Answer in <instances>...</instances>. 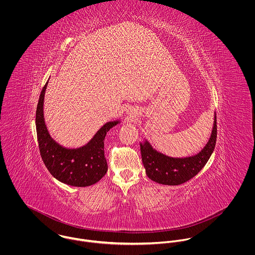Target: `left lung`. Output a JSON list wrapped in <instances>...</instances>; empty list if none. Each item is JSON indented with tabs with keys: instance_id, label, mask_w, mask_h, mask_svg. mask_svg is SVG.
<instances>
[{
	"instance_id": "1",
	"label": "left lung",
	"mask_w": 255,
	"mask_h": 255,
	"mask_svg": "<svg viewBox=\"0 0 255 255\" xmlns=\"http://www.w3.org/2000/svg\"><path fill=\"white\" fill-rule=\"evenodd\" d=\"M216 119V117H215ZM217 140V123L208 143L197 155L187 158H172L155 151L145 142L140 144L142 163L146 175L154 182L168 185H178L196 176L209 160Z\"/></svg>"
}]
</instances>
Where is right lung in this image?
Returning a JSON list of instances; mask_svg holds the SVG:
<instances>
[{"label": "right lung", "instance_id": "add662e5", "mask_svg": "<svg viewBox=\"0 0 255 255\" xmlns=\"http://www.w3.org/2000/svg\"><path fill=\"white\" fill-rule=\"evenodd\" d=\"M44 85L36 109L37 140L41 158L58 181L73 186H88L99 182L107 173L108 165L104 154V139L110 128L119 122L105 124L86 144L77 149H67L55 142L45 126L43 116Z\"/></svg>", "mask_w": 255, "mask_h": 255}]
</instances>
